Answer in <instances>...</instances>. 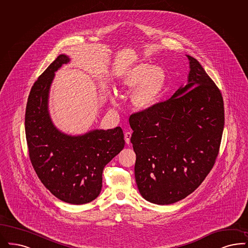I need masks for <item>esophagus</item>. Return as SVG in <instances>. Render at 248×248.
<instances>
[{"mask_svg": "<svg viewBox=\"0 0 248 248\" xmlns=\"http://www.w3.org/2000/svg\"><path fill=\"white\" fill-rule=\"evenodd\" d=\"M125 140H126V143L127 144H129L130 143V138H131V132H129V131H127V132H125Z\"/></svg>", "mask_w": 248, "mask_h": 248, "instance_id": "1", "label": "esophagus"}]
</instances>
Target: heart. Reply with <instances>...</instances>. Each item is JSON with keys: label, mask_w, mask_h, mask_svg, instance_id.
I'll use <instances>...</instances> for the list:
<instances>
[{"label": "heart", "mask_w": 248, "mask_h": 248, "mask_svg": "<svg viewBox=\"0 0 248 248\" xmlns=\"http://www.w3.org/2000/svg\"><path fill=\"white\" fill-rule=\"evenodd\" d=\"M166 83L165 70L160 65L138 63L127 69L120 76L117 91L131 93L130 100L135 109L151 110L159 101ZM112 106H118L117 96L109 93Z\"/></svg>", "instance_id": "obj_1"}]
</instances>
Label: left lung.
<instances>
[{
    "label": "left lung",
    "instance_id": "obj_1",
    "mask_svg": "<svg viewBox=\"0 0 248 248\" xmlns=\"http://www.w3.org/2000/svg\"><path fill=\"white\" fill-rule=\"evenodd\" d=\"M186 57V84L128 120L138 189L158 205L179 202L199 187L214 165L224 127L219 88L196 59Z\"/></svg>",
    "mask_w": 248,
    "mask_h": 248
}]
</instances>
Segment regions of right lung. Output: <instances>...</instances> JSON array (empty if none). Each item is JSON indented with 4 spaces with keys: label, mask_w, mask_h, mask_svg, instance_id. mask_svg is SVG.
Wrapping results in <instances>:
<instances>
[{
    "label": "right lung",
    "mask_w": 248,
    "mask_h": 248,
    "mask_svg": "<svg viewBox=\"0 0 248 248\" xmlns=\"http://www.w3.org/2000/svg\"><path fill=\"white\" fill-rule=\"evenodd\" d=\"M71 61L61 54L34 83L28 96L25 128L29 157L38 178L56 198L80 205L98 197L104 167L124 148L120 127L81 135L62 132L52 122L48 97L55 73Z\"/></svg>",
    "instance_id": "obj_1"
}]
</instances>
